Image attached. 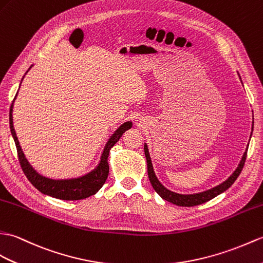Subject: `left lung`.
Returning <instances> with one entry per match:
<instances>
[{"label":"left lung","instance_id":"1","mask_svg":"<svg viewBox=\"0 0 263 263\" xmlns=\"http://www.w3.org/2000/svg\"><path fill=\"white\" fill-rule=\"evenodd\" d=\"M252 130H253V126H252ZM247 152H248V149L246 150V152H244L242 159L239 163V166H237V168L235 169V172L232 174L227 180L222 182L221 185H218L212 189H209V191H206V192L198 193V194L182 195V194H177V193L169 191V189L162 186L161 182L158 180V178L156 177V174L154 172V167H152L148 146H146V144H144V155L146 158V164H148V176H149V180L151 182L152 187H154L155 191L160 195V197L162 199L168 200V201H170V203H173L177 206H186V207L196 206V205L206 203V201H209L212 198L216 197L217 195L222 194L223 192H225L227 189H229L232 185H233V182L236 180V178L240 176V174L242 172L244 162H246V159H247Z\"/></svg>","mask_w":263,"mask_h":263}]
</instances>
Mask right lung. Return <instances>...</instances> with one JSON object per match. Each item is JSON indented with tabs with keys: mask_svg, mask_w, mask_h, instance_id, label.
<instances>
[{
	"mask_svg": "<svg viewBox=\"0 0 263 263\" xmlns=\"http://www.w3.org/2000/svg\"><path fill=\"white\" fill-rule=\"evenodd\" d=\"M30 68H31V67H30ZM12 111H13V103L11 104V107H10V129H11L12 137L14 139L17 157H19V162L21 164V168L23 170L24 175L27 176L29 181L31 182V184L42 194L48 195V196H51L54 198H58V199H64V200L84 199L91 196V195H95L100 191L102 186L105 184L108 176L109 168H108L107 158L109 155V150H111L112 146L119 141L120 138L122 137V134H123L126 130L131 129L132 126L131 122H125V123L122 124L119 129L113 133V136L108 139V141L106 142L105 146H104L99 166H97L93 172H90L89 174L85 176L78 177V178L56 180V179L46 178V177L39 175L26 159V157H24V154L20 146L19 140H17L16 133L14 131Z\"/></svg>",
	"mask_w": 263,
	"mask_h": 263,
	"instance_id": "1",
	"label": "right lung"
}]
</instances>
